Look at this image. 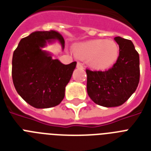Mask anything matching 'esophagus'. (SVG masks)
Wrapping results in <instances>:
<instances>
[{"instance_id":"obj_1","label":"esophagus","mask_w":151,"mask_h":151,"mask_svg":"<svg viewBox=\"0 0 151 151\" xmlns=\"http://www.w3.org/2000/svg\"><path fill=\"white\" fill-rule=\"evenodd\" d=\"M77 68H78V69H84V67H83V65H82V63H77Z\"/></svg>"}]
</instances>
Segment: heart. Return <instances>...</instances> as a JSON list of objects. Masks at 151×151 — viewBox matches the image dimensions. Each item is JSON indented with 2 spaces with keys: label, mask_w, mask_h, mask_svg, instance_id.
<instances>
[{
  "label": "heart",
  "mask_w": 151,
  "mask_h": 151,
  "mask_svg": "<svg viewBox=\"0 0 151 151\" xmlns=\"http://www.w3.org/2000/svg\"><path fill=\"white\" fill-rule=\"evenodd\" d=\"M73 52L81 60H87L92 69L105 70L111 68L119 56V46L113 40H91L73 46Z\"/></svg>",
  "instance_id": "obj_1"
}]
</instances>
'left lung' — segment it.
<instances>
[{
  "label": "left lung",
  "instance_id": "8db88e82",
  "mask_svg": "<svg viewBox=\"0 0 151 151\" xmlns=\"http://www.w3.org/2000/svg\"><path fill=\"white\" fill-rule=\"evenodd\" d=\"M119 56L105 71L86 70L87 91L95 103L104 107L119 106L135 92L139 81V56L131 40L117 36Z\"/></svg>",
  "mask_w": 151,
  "mask_h": 151
}]
</instances>
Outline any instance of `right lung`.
<instances>
[{
  "label": "right lung",
  "mask_w": 151,
  "mask_h": 151,
  "mask_svg": "<svg viewBox=\"0 0 151 151\" xmlns=\"http://www.w3.org/2000/svg\"><path fill=\"white\" fill-rule=\"evenodd\" d=\"M58 40L64 48L63 36L56 31L35 32L23 38L14 51L12 80L17 92L36 109H47L63 101L65 88L77 62L65 65L42 50L46 43Z\"/></svg>",
  "instance_id": "add662e5"
}]
</instances>
